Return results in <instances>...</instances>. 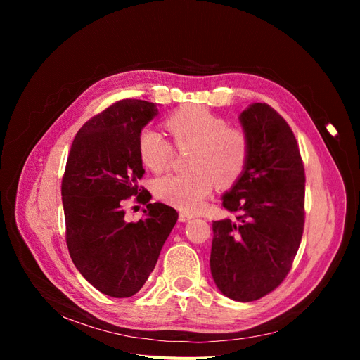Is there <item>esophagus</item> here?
Segmentation results:
<instances>
[{
  "mask_svg": "<svg viewBox=\"0 0 360 360\" xmlns=\"http://www.w3.org/2000/svg\"><path fill=\"white\" fill-rule=\"evenodd\" d=\"M193 217V214L192 213H188V212H181L180 213V216H179V219H180V222H188V221H191Z\"/></svg>",
  "mask_w": 360,
  "mask_h": 360,
  "instance_id": "1",
  "label": "esophagus"
}]
</instances>
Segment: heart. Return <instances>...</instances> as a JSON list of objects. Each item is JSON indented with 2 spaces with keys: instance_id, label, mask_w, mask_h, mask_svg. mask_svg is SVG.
Listing matches in <instances>:
<instances>
[{
  "instance_id": "obj_1",
  "label": "heart",
  "mask_w": 360,
  "mask_h": 360,
  "mask_svg": "<svg viewBox=\"0 0 360 360\" xmlns=\"http://www.w3.org/2000/svg\"><path fill=\"white\" fill-rule=\"evenodd\" d=\"M167 129L177 148H191L189 171L167 174L153 183L156 198L184 212H195L212 193L214 184H234L248 167L250 143L246 130L202 106H184L167 118ZM138 155L144 165L160 172L172 156L169 141L156 129L146 127L138 136Z\"/></svg>"
}]
</instances>
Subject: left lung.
Listing matches in <instances>:
<instances>
[{
    "label": "left lung",
    "instance_id": "left-lung-1",
    "mask_svg": "<svg viewBox=\"0 0 360 360\" xmlns=\"http://www.w3.org/2000/svg\"><path fill=\"white\" fill-rule=\"evenodd\" d=\"M250 143L243 176L222 197L236 219L213 222L210 270L237 302L258 300L285 279L303 234L304 168L288 123L267 103L238 117Z\"/></svg>",
    "mask_w": 360,
    "mask_h": 360
}]
</instances>
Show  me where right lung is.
<instances>
[{"label":"right lung","mask_w":360,"mask_h":360,"mask_svg":"<svg viewBox=\"0 0 360 360\" xmlns=\"http://www.w3.org/2000/svg\"><path fill=\"white\" fill-rule=\"evenodd\" d=\"M158 115L155 103L124 99L89 120L76 134L61 183L66 243L79 274L111 297L136 294L153 271L179 213L148 202L139 189L144 168L138 136ZM136 196L146 217L124 219V201Z\"/></svg>","instance_id":"1"}]
</instances>
